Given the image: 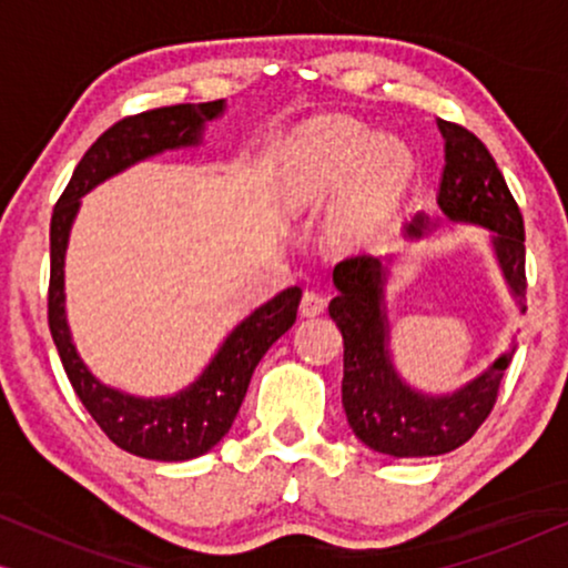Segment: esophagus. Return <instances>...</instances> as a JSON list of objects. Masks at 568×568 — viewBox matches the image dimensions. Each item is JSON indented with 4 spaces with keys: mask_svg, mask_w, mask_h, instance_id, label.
I'll use <instances>...</instances> for the list:
<instances>
[{
    "mask_svg": "<svg viewBox=\"0 0 568 568\" xmlns=\"http://www.w3.org/2000/svg\"><path fill=\"white\" fill-rule=\"evenodd\" d=\"M325 305H328V300H325L321 292H315V290H307L305 294H302V302H300V313L305 315V317L323 315V313H325Z\"/></svg>",
    "mask_w": 568,
    "mask_h": 568,
    "instance_id": "34e87169",
    "label": "esophagus"
}]
</instances>
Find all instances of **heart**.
Segmentation results:
<instances>
[{"mask_svg":"<svg viewBox=\"0 0 568 568\" xmlns=\"http://www.w3.org/2000/svg\"><path fill=\"white\" fill-rule=\"evenodd\" d=\"M294 154L302 193L336 191L363 170L344 206V224L354 235H367L383 220L406 162L398 144L377 142L369 129L346 119L310 123Z\"/></svg>","mask_w":568,"mask_h":568,"instance_id":"heart-1","label":"heart"}]
</instances>
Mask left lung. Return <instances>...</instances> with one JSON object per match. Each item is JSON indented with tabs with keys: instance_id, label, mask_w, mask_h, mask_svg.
I'll use <instances>...</instances> for the list:
<instances>
[{
	"instance_id": "left-lung-1",
	"label": "left lung",
	"mask_w": 568,
	"mask_h": 568,
	"mask_svg": "<svg viewBox=\"0 0 568 568\" xmlns=\"http://www.w3.org/2000/svg\"><path fill=\"white\" fill-rule=\"evenodd\" d=\"M445 136L437 204L449 222L478 224L491 232V247L519 313H525V224L491 152L468 129L437 121ZM429 216L406 224L408 237H422ZM387 268L375 255H354L333 268L338 297L328 313L344 336L341 400L356 437L390 457H432L465 445L491 414L504 369L515 344L488 369L455 393L426 395L398 375L390 354V323L385 307Z\"/></svg>"
}]
</instances>
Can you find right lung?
I'll list each match as a JSON object with an SVG mask.
<instances>
[{
    "instance_id": "add662e5",
    "label": "right lung",
    "mask_w": 568,
    "mask_h": 568,
    "mask_svg": "<svg viewBox=\"0 0 568 568\" xmlns=\"http://www.w3.org/2000/svg\"><path fill=\"white\" fill-rule=\"evenodd\" d=\"M222 113L224 100H212V103L154 108V111L113 123L84 152L51 216L49 328L61 364L82 406L90 410L108 439L146 460H191L209 453L230 432L243 406L253 369L258 367L271 344L282 338L297 321L302 290L290 286L278 292L274 300L255 307L245 321H240L189 387L175 395H160V398H136V395L100 383L77 354L64 307L69 232H72L84 193L154 154L199 146L206 123L220 119Z\"/></svg>"
}]
</instances>
